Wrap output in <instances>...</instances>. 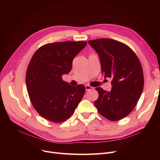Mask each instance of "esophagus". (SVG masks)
Returning <instances> with one entry per match:
<instances>
[{
    "label": "esophagus",
    "instance_id": "obj_1",
    "mask_svg": "<svg viewBox=\"0 0 160 160\" xmlns=\"http://www.w3.org/2000/svg\"><path fill=\"white\" fill-rule=\"evenodd\" d=\"M86 91H89V90H91V89H93V88H92L91 86H88V85H86Z\"/></svg>",
    "mask_w": 160,
    "mask_h": 160
}]
</instances>
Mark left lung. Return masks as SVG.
Wrapping results in <instances>:
<instances>
[{"mask_svg": "<svg viewBox=\"0 0 160 160\" xmlns=\"http://www.w3.org/2000/svg\"><path fill=\"white\" fill-rule=\"evenodd\" d=\"M88 43L98 54L102 74L112 78L110 91L96 88L98 98L94 104L107 119H122L133 110L143 89L144 77L139 58L128 45L114 39L101 38Z\"/></svg>", "mask_w": 160, "mask_h": 160, "instance_id": "8db88e82", "label": "left lung"}]
</instances>
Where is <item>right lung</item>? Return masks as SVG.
Wrapping results in <instances>:
<instances>
[{"label":"right lung","instance_id":"obj_1","mask_svg":"<svg viewBox=\"0 0 160 160\" xmlns=\"http://www.w3.org/2000/svg\"><path fill=\"white\" fill-rule=\"evenodd\" d=\"M86 41L48 43L33 55L26 74L29 98L37 112L54 122L65 121L74 113L85 93V86H71L62 80Z\"/></svg>","mask_w":160,"mask_h":160}]
</instances>
